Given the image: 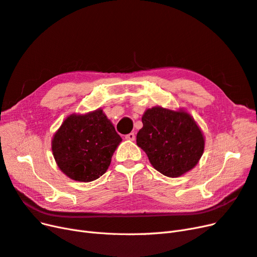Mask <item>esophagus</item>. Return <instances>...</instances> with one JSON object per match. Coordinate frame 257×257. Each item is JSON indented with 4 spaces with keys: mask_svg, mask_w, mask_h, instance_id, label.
<instances>
[{
    "mask_svg": "<svg viewBox=\"0 0 257 257\" xmlns=\"http://www.w3.org/2000/svg\"><path fill=\"white\" fill-rule=\"evenodd\" d=\"M125 139H126V141H134V139H135V134L134 133H130V134L125 135Z\"/></svg>",
    "mask_w": 257,
    "mask_h": 257,
    "instance_id": "1",
    "label": "esophagus"
}]
</instances>
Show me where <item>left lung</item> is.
<instances>
[{"label": "left lung", "instance_id": "obj_1", "mask_svg": "<svg viewBox=\"0 0 257 257\" xmlns=\"http://www.w3.org/2000/svg\"><path fill=\"white\" fill-rule=\"evenodd\" d=\"M142 121L136 143L158 172L177 178L196 166L204 153L205 138L191 114L157 106L147 109Z\"/></svg>", "mask_w": 257, "mask_h": 257}]
</instances>
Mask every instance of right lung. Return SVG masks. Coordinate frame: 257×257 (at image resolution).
Masks as SVG:
<instances>
[{"instance_id": "obj_1", "label": "right lung", "mask_w": 257, "mask_h": 257, "mask_svg": "<svg viewBox=\"0 0 257 257\" xmlns=\"http://www.w3.org/2000/svg\"><path fill=\"white\" fill-rule=\"evenodd\" d=\"M122 138L103 110L71 114L54 134L51 148L59 168L67 177L90 182L103 176Z\"/></svg>"}]
</instances>
